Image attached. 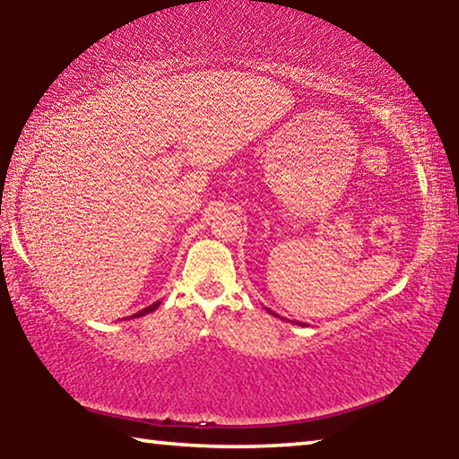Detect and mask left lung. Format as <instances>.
Instances as JSON below:
<instances>
[{"instance_id": "1", "label": "left lung", "mask_w": 459, "mask_h": 459, "mask_svg": "<svg viewBox=\"0 0 459 459\" xmlns=\"http://www.w3.org/2000/svg\"><path fill=\"white\" fill-rule=\"evenodd\" d=\"M267 312H269V314H273V316H277L275 312H271V309H269V307H267ZM277 317H279V316H277ZM293 324H299V325H304V324H301V322H293Z\"/></svg>"}]
</instances>
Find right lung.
I'll return each mask as SVG.
<instances>
[{"label": "right lung", "instance_id": "1", "mask_svg": "<svg viewBox=\"0 0 459 459\" xmlns=\"http://www.w3.org/2000/svg\"><path fill=\"white\" fill-rule=\"evenodd\" d=\"M161 304V301H155V304H152V306H147V307H143L142 312H137V314H134L131 317H142V316H145V314H152L153 309H158V306Z\"/></svg>", "mask_w": 459, "mask_h": 459}]
</instances>
